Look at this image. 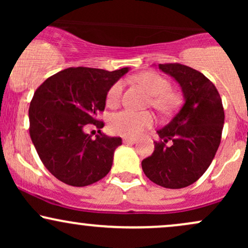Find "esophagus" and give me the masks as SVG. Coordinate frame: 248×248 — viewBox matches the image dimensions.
I'll use <instances>...</instances> for the list:
<instances>
[{"label": "esophagus", "instance_id": "obj_1", "mask_svg": "<svg viewBox=\"0 0 248 248\" xmlns=\"http://www.w3.org/2000/svg\"><path fill=\"white\" fill-rule=\"evenodd\" d=\"M124 143H135L136 142V139L134 138H124Z\"/></svg>", "mask_w": 248, "mask_h": 248}]
</instances>
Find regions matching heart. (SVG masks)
Returning <instances> with one entry per match:
<instances>
[{"label": "heart", "mask_w": 248, "mask_h": 248, "mask_svg": "<svg viewBox=\"0 0 248 248\" xmlns=\"http://www.w3.org/2000/svg\"><path fill=\"white\" fill-rule=\"evenodd\" d=\"M135 80L147 90L150 95V105L162 113H169L179 104L181 96L177 91L170 88V82L160 73L144 71L135 77ZM124 92V82L115 81L108 90L106 102L108 107H116L120 104ZM155 122L154 115L149 112H134L124 109L115 113L109 119V129L113 134L126 138L139 136L150 128Z\"/></svg>", "instance_id": "obj_1"}]
</instances>
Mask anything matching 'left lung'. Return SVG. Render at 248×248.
Returning <instances> with one entry per match:
<instances>
[{"mask_svg": "<svg viewBox=\"0 0 248 248\" xmlns=\"http://www.w3.org/2000/svg\"><path fill=\"white\" fill-rule=\"evenodd\" d=\"M160 69L176 79L184 104L172 120L157 130L160 141L142 161L150 181L168 189L191 186L206 171L220 144L224 108L217 88L203 73L186 65L160 64Z\"/></svg>", "mask_w": 248, "mask_h": 248, "instance_id": "8db88e82", "label": "left lung"}]
</instances>
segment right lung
<instances>
[{
    "label": "right lung",
    "mask_w": 248,
    "mask_h": 248,
    "mask_svg": "<svg viewBox=\"0 0 248 248\" xmlns=\"http://www.w3.org/2000/svg\"><path fill=\"white\" fill-rule=\"evenodd\" d=\"M128 67L109 72L91 67H69L49 77L36 90L29 107L31 141L45 168L72 186H86L109 172L121 138L100 132L109 87ZM88 124L98 128L92 139L83 132Z\"/></svg>",
    "instance_id": "add662e5"
}]
</instances>
